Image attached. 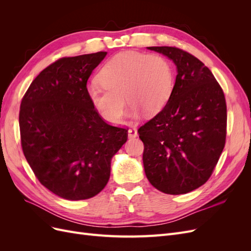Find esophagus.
<instances>
[{
    "label": "esophagus",
    "instance_id": "obj_1",
    "mask_svg": "<svg viewBox=\"0 0 251 251\" xmlns=\"http://www.w3.org/2000/svg\"><path fill=\"white\" fill-rule=\"evenodd\" d=\"M137 135H138V133H137V130H136L135 127L128 128V131H127V137L128 138H135V137H137Z\"/></svg>",
    "mask_w": 251,
    "mask_h": 251
}]
</instances>
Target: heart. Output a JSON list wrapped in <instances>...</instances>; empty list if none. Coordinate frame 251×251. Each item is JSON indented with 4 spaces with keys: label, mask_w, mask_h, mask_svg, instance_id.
<instances>
[{
    "label": "heart",
    "mask_w": 251,
    "mask_h": 251,
    "mask_svg": "<svg viewBox=\"0 0 251 251\" xmlns=\"http://www.w3.org/2000/svg\"><path fill=\"white\" fill-rule=\"evenodd\" d=\"M100 81L91 82L87 92L91 103L110 124L123 120L126 100L133 117L144 111L154 114L168 102L173 87L170 62L159 54L136 51L118 53L100 72Z\"/></svg>",
    "instance_id": "heart-1"
}]
</instances>
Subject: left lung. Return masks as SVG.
Returning a JSON list of instances; mask_svg holds the SVG:
<instances>
[{
	"instance_id": "left-lung-1",
	"label": "left lung",
	"mask_w": 251,
	"mask_h": 251,
	"mask_svg": "<svg viewBox=\"0 0 251 251\" xmlns=\"http://www.w3.org/2000/svg\"><path fill=\"white\" fill-rule=\"evenodd\" d=\"M177 67L176 81L164 108L138 128L143 166L158 191H194L212 174L225 146L226 102L206 66L176 47H148Z\"/></svg>"
}]
</instances>
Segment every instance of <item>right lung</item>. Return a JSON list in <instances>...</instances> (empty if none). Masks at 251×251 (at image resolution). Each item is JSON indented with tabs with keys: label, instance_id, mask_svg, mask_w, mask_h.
<instances>
[{
	"label": "right lung",
	"instance_id": "obj_1",
	"mask_svg": "<svg viewBox=\"0 0 251 251\" xmlns=\"http://www.w3.org/2000/svg\"><path fill=\"white\" fill-rule=\"evenodd\" d=\"M107 52L63 57L44 69L21 102L22 149L41 183L60 198H92L110 179L127 130L108 125L91 103L87 81Z\"/></svg>",
	"mask_w": 251,
	"mask_h": 251
}]
</instances>
